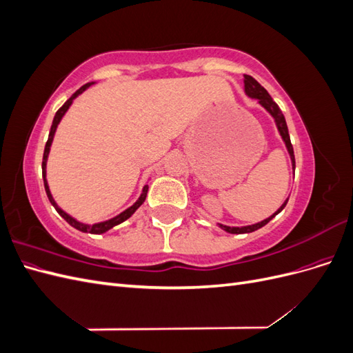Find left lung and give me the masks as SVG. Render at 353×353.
Returning a JSON list of instances; mask_svg holds the SVG:
<instances>
[{
  "instance_id": "left-lung-1",
  "label": "left lung",
  "mask_w": 353,
  "mask_h": 353,
  "mask_svg": "<svg viewBox=\"0 0 353 353\" xmlns=\"http://www.w3.org/2000/svg\"><path fill=\"white\" fill-rule=\"evenodd\" d=\"M244 92L248 97L250 99H254L258 100V103L262 105V108L268 112L272 119L276 125V130H279V134L281 135L283 141L285 144V148L288 154H290V160H292V168L294 169L296 168V162H294V152H293V145H292V141H290V135H288V128H287V123H285V119H284V114L281 113L279 104H276L272 99L271 95L268 94V91H266L262 85L253 79L252 77H249V74H244ZM288 199H285V201L283 203V205L279 208V210L274 212L270 218H266L261 222H256V223H252V225H245V227H228V225H223V223H218V227L222 228L223 231H227L230 234H245V232H253L256 230L262 228L263 225H266L272 218H275V215H279V213L285 208Z\"/></svg>"
}]
</instances>
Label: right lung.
<instances>
[{
  "label": "right lung",
  "mask_w": 353,
  "mask_h": 353,
  "mask_svg": "<svg viewBox=\"0 0 353 353\" xmlns=\"http://www.w3.org/2000/svg\"><path fill=\"white\" fill-rule=\"evenodd\" d=\"M95 82H88V83H85L83 87H81L77 92H74L72 97L61 105V108L57 110V113H56V116H54V119H52V125H51V130H50V134H48V140H47V144H46V150H44V157H42V178H44V187H46V193H47V196H48V200H50V203L52 206H54V209L59 212V215L63 218V219H66V222L69 223V225H72L73 228H77V230H79V231H82V232H90V234H104L105 231H109V230H112L113 227H116V225H119V223H122L123 221H126L128 218H131L132 215H134V212L140 208L143 203H144V200H145V197H147V193H148V185H144L143 187V191H141V194H140V197H138V200L134 203L132 206H130L128 209H125L123 212H121L119 215H116V216H113V218H110V219H108V221H103V222H97V223H83V222H81V221H78V219H74L73 216H70L69 213H66L65 210H63L61 208H59V205L56 203V200H54V197H52V194H51V191H50V187H48V181H47V160H48V154H50V148H51V144H52V140H54V134H56V131H57V126H59V123L61 122V119H63V116L66 114V112L69 110V108L72 105V103H73V100L78 97V95H81L85 90L87 88H90L91 85H94Z\"/></svg>",
  "instance_id": "1"
}]
</instances>
